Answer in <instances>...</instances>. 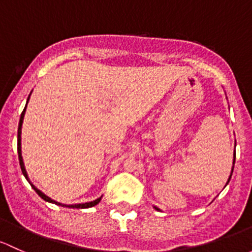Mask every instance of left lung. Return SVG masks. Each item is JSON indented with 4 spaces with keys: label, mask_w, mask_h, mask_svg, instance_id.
I'll list each match as a JSON object with an SVG mask.
<instances>
[{
    "label": "left lung",
    "mask_w": 252,
    "mask_h": 252,
    "mask_svg": "<svg viewBox=\"0 0 252 252\" xmlns=\"http://www.w3.org/2000/svg\"><path fill=\"white\" fill-rule=\"evenodd\" d=\"M234 162H235V150H234V159H233V167H232V171H230V176H229V178H228V181H227V183H225V186H227V184L229 183V181H230V177H232L233 168H234ZM225 186H224V187H225ZM154 209H155V210H158V211H160V209H158L157 206H154Z\"/></svg>",
    "instance_id": "left-lung-1"
}]
</instances>
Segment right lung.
Segmentation results:
<instances>
[{"instance_id":"obj_1","label":"right lung","mask_w":252,"mask_h":252,"mask_svg":"<svg viewBox=\"0 0 252 252\" xmlns=\"http://www.w3.org/2000/svg\"><path fill=\"white\" fill-rule=\"evenodd\" d=\"M32 92V91H31ZM31 92L29 94V97H28V100H27V104H25V108L24 110H23L22 115H20V120H19V126H18V157H19V164H20V168H22V172L23 175H24V177L27 178L28 182L30 183V186L32 187L33 190L36 191V193L38 194V195L41 196V198L43 199L45 201H47V203H51V204H56V205H59V206H63V207H70V209H88V207H93L95 206L98 203H99L100 200H102V196H99L98 199H95V200L93 201H90V203H82V204H72V205H66V204H62V203H58V201L53 200V199H51L49 196L46 195L45 193H42V191L40 190L38 188H36L35 186H33L32 183H31L29 176H28V172H27V168H25V165H24V160H23V155H22V128H23V123H24V116H25V111H27V107H28V103H29V99H30V95H31Z\"/></svg>"}]
</instances>
